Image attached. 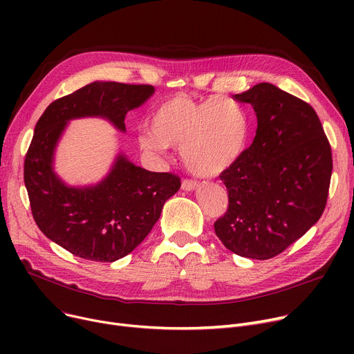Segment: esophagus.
Returning a JSON list of instances; mask_svg holds the SVG:
<instances>
[{
    "mask_svg": "<svg viewBox=\"0 0 354 354\" xmlns=\"http://www.w3.org/2000/svg\"><path fill=\"white\" fill-rule=\"evenodd\" d=\"M196 187H198V183H196L195 180L185 179V180L182 182V189H183V191H194V189H196Z\"/></svg>",
    "mask_w": 354,
    "mask_h": 354,
    "instance_id": "esophagus-1",
    "label": "esophagus"
}]
</instances>
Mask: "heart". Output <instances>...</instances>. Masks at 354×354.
I'll list each match as a JSON object with an SVG mask.
<instances>
[{"instance_id":"b5f03b06","label":"heart","mask_w":354,"mask_h":354,"mask_svg":"<svg viewBox=\"0 0 354 354\" xmlns=\"http://www.w3.org/2000/svg\"><path fill=\"white\" fill-rule=\"evenodd\" d=\"M151 132L138 138L143 152L162 158L167 146L180 147L188 171L199 178L224 174L244 155L250 136L245 110L230 99L195 102L176 96L152 113Z\"/></svg>"}]
</instances>
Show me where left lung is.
I'll list each match as a JSON object with an SVG mask.
<instances>
[{
  "instance_id": "left-lung-1",
  "label": "left lung",
  "mask_w": 354,
  "mask_h": 354,
  "mask_svg": "<svg viewBox=\"0 0 354 354\" xmlns=\"http://www.w3.org/2000/svg\"><path fill=\"white\" fill-rule=\"evenodd\" d=\"M257 116L251 146L221 174L228 211L215 234L236 255L268 259L317 222L333 171L331 147L314 109L270 83L234 95Z\"/></svg>"
}]
</instances>
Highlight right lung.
<instances>
[{"mask_svg": "<svg viewBox=\"0 0 354 354\" xmlns=\"http://www.w3.org/2000/svg\"><path fill=\"white\" fill-rule=\"evenodd\" d=\"M155 93L149 84L93 82L54 100L41 115L24 160V183L35 224L73 255L113 263L151 232L165 202L180 188L179 176L151 172L119 153L96 185L70 187L54 172V152L73 119L102 118L126 132L129 110Z\"/></svg>", "mask_w": 354, "mask_h": 354, "instance_id": "1", "label": "right lung"}]
</instances>
